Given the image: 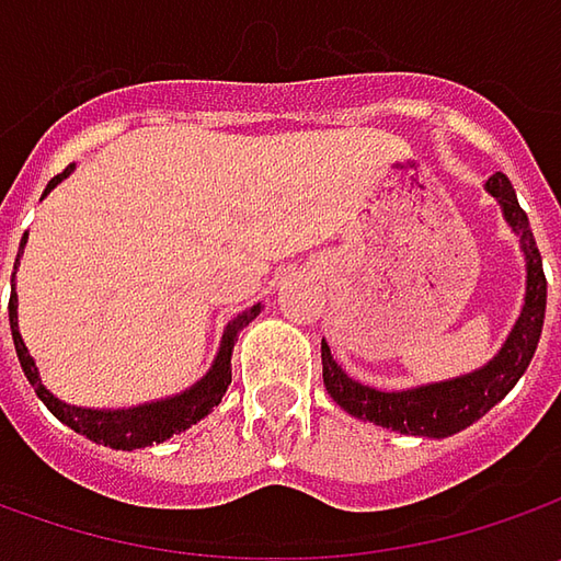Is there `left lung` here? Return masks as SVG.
I'll list each match as a JSON object with an SVG mask.
<instances>
[{"instance_id":"8db88e82","label":"left lung","mask_w":561,"mask_h":561,"mask_svg":"<svg viewBox=\"0 0 561 561\" xmlns=\"http://www.w3.org/2000/svg\"><path fill=\"white\" fill-rule=\"evenodd\" d=\"M486 190L500 199L503 215L512 230L522 237V249L528 259V293H525V309L518 324L512 328L506 346L490 365H484L474 375L456 377L446 383H431L419 390H402V393H380L371 387H362L353 377L343 375V368L331 356V346L321 343V368H324V387L334 397L340 409L365 421H375L380 427H393L399 434H415V437H449L459 434L462 427L486 415L508 390L518 383V377L528 371L534 350L540 343L543 331V314H547V274L537 240L530 233L528 215L518 205V196L508 184L506 174H493L486 181Z\"/></svg>"}]
</instances>
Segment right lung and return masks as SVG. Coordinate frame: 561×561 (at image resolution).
<instances>
[{
    "label": "right lung",
    "mask_w": 561,
    "mask_h": 561,
    "mask_svg": "<svg viewBox=\"0 0 561 561\" xmlns=\"http://www.w3.org/2000/svg\"><path fill=\"white\" fill-rule=\"evenodd\" d=\"M71 168H65L61 174H55L46 193L53 190L61 178H68ZM24 249V243H21ZM21 259V252H18ZM14 293L9 299V321H11V340H14V350H18V358H21V368L31 380V387L36 390V397L46 402V409L53 412L55 419L61 424H68L71 431L90 437L93 443H102V446H112V449H140V446H152V443L168 440L171 434H181L190 424H196L199 419H205L221 397L227 393V383H230V353H233V343L240 331L247 328L249 321L259 314L262 306H252L243 314H237L230 324H227L225 340H221V350H218V358L211 365V371L181 397L162 399V402H152V405H140V409H121V412H96V409H77V405H68L61 399H55L36 377V368H33V358L24 346V340L18 334V306H14Z\"/></svg>",
    "instance_id": "obj_1"
}]
</instances>
